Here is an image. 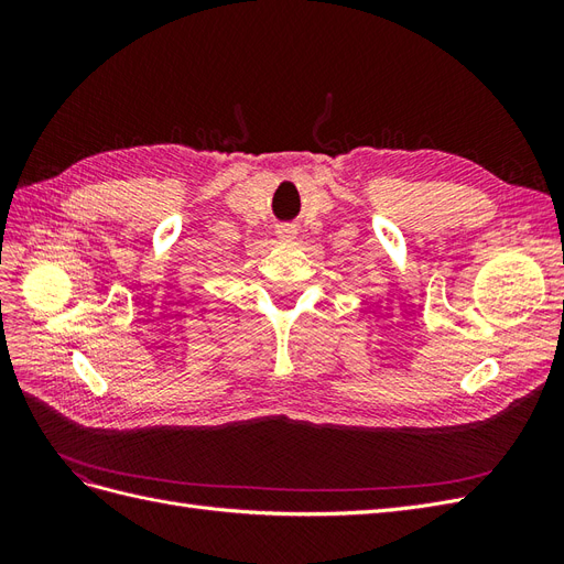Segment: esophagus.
<instances>
[{
  "label": "esophagus",
  "mask_w": 564,
  "mask_h": 564,
  "mask_svg": "<svg viewBox=\"0 0 564 564\" xmlns=\"http://www.w3.org/2000/svg\"><path fill=\"white\" fill-rule=\"evenodd\" d=\"M294 235H296V230H294V226H280L278 228V237L280 240H294Z\"/></svg>",
  "instance_id": "34e87169"
}]
</instances>
